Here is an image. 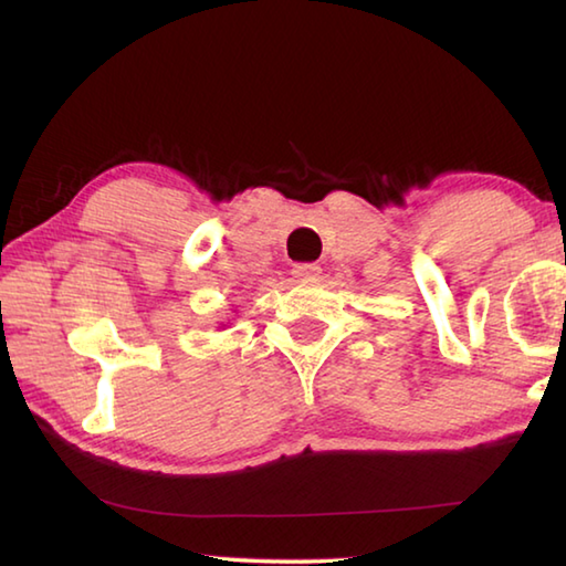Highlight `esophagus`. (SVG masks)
Instances as JSON below:
<instances>
[{
    "mask_svg": "<svg viewBox=\"0 0 566 566\" xmlns=\"http://www.w3.org/2000/svg\"><path fill=\"white\" fill-rule=\"evenodd\" d=\"M318 272H322V266L314 264V262L294 264V270H292V274L296 276V280H314V276H318Z\"/></svg>",
    "mask_w": 566,
    "mask_h": 566,
    "instance_id": "1",
    "label": "esophagus"
}]
</instances>
